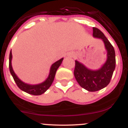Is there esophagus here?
<instances>
[{"mask_svg": "<svg viewBox=\"0 0 128 128\" xmlns=\"http://www.w3.org/2000/svg\"><path fill=\"white\" fill-rule=\"evenodd\" d=\"M70 57H72V58H73V57H74V54H70Z\"/></svg>", "mask_w": 128, "mask_h": 128, "instance_id": "34e87169", "label": "esophagus"}]
</instances>
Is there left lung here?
<instances>
[{
    "instance_id": "8db88e82",
    "label": "left lung",
    "mask_w": 128,
    "mask_h": 128,
    "mask_svg": "<svg viewBox=\"0 0 128 128\" xmlns=\"http://www.w3.org/2000/svg\"><path fill=\"white\" fill-rule=\"evenodd\" d=\"M92 30L93 37L103 42L107 52L106 61L100 68L92 69L76 60L74 72V77L78 84L90 92L98 91L107 86L110 82L116 66V57L113 46L100 30L96 27H93Z\"/></svg>"
}]
</instances>
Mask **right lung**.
I'll use <instances>...</instances> for the list:
<instances>
[{
  "instance_id": "1",
  "label": "right lung",
  "mask_w": 128,
  "mask_h": 128,
  "mask_svg": "<svg viewBox=\"0 0 128 128\" xmlns=\"http://www.w3.org/2000/svg\"><path fill=\"white\" fill-rule=\"evenodd\" d=\"M12 50H11L10 52L9 55V69L11 75L13 77L17 86L21 90L28 93V94H32V95L39 96L41 95L43 93L45 92L50 88V86L52 84L53 81H54V77H55L57 70L59 68L60 64H62V62L64 58H61L60 59L58 60V61L55 62L54 64H52L50 68V70H49V75H48L46 79L44 81L36 84H28V83H26L19 79V78L16 75L15 72L14 71L12 66Z\"/></svg>"
}]
</instances>
